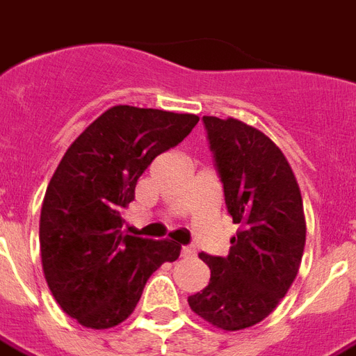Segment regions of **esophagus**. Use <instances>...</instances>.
<instances>
[{"label": "esophagus", "mask_w": 356, "mask_h": 356, "mask_svg": "<svg viewBox=\"0 0 356 356\" xmlns=\"http://www.w3.org/2000/svg\"><path fill=\"white\" fill-rule=\"evenodd\" d=\"M181 256H183V258H193V256H195V248H193V247H183V248H181Z\"/></svg>", "instance_id": "obj_1"}]
</instances>
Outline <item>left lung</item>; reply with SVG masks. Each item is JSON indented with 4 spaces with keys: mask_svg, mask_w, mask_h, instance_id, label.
I'll return each mask as SVG.
<instances>
[{
    "mask_svg": "<svg viewBox=\"0 0 356 356\" xmlns=\"http://www.w3.org/2000/svg\"><path fill=\"white\" fill-rule=\"evenodd\" d=\"M225 203L239 225L227 258H199L210 282L188 296L193 313L225 331L256 325L293 285L305 247L300 186L282 149L238 118L203 117Z\"/></svg>",
    "mask_w": 356,
    "mask_h": 356,
    "instance_id": "left-lung-1",
    "label": "left lung"
}]
</instances>
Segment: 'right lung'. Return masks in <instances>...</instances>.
<instances>
[{
  "mask_svg": "<svg viewBox=\"0 0 356 356\" xmlns=\"http://www.w3.org/2000/svg\"><path fill=\"white\" fill-rule=\"evenodd\" d=\"M197 115L113 106L67 148L40 216L43 274L58 305L89 329L118 325L181 247L124 236L122 212L152 161L177 146Z\"/></svg>",
  "mask_w": 356,
  "mask_h": 356,
  "instance_id": "1",
  "label": "right lung"
}]
</instances>
